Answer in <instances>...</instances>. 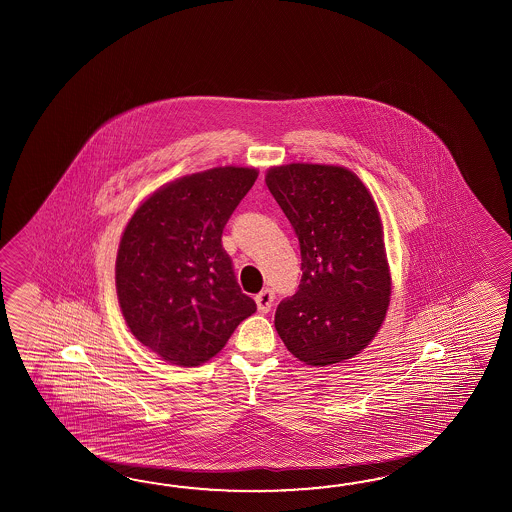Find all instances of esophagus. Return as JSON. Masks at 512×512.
<instances>
[{
  "instance_id": "esophagus-1",
  "label": "esophagus",
  "mask_w": 512,
  "mask_h": 512,
  "mask_svg": "<svg viewBox=\"0 0 512 512\" xmlns=\"http://www.w3.org/2000/svg\"><path fill=\"white\" fill-rule=\"evenodd\" d=\"M256 305H258V311L260 313H269L271 311L272 302H274V293L271 289H265L260 294H256Z\"/></svg>"
}]
</instances>
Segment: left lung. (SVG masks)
Wrapping results in <instances>:
<instances>
[{
  "instance_id": "left-lung-1",
  "label": "left lung",
  "mask_w": 512,
  "mask_h": 512,
  "mask_svg": "<svg viewBox=\"0 0 512 512\" xmlns=\"http://www.w3.org/2000/svg\"><path fill=\"white\" fill-rule=\"evenodd\" d=\"M300 243L302 280L274 326L307 366L353 359L379 333L392 296L381 212L359 175L335 164L291 163L265 174Z\"/></svg>"
}]
</instances>
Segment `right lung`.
<instances>
[{"mask_svg": "<svg viewBox=\"0 0 512 512\" xmlns=\"http://www.w3.org/2000/svg\"><path fill=\"white\" fill-rule=\"evenodd\" d=\"M258 179L252 166L183 175L146 197L120 236L115 285L131 335L194 368L216 357L256 311L241 293L221 234Z\"/></svg>", "mask_w": 512, "mask_h": 512, "instance_id": "obj_1", "label": "right lung"}]
</instances>
